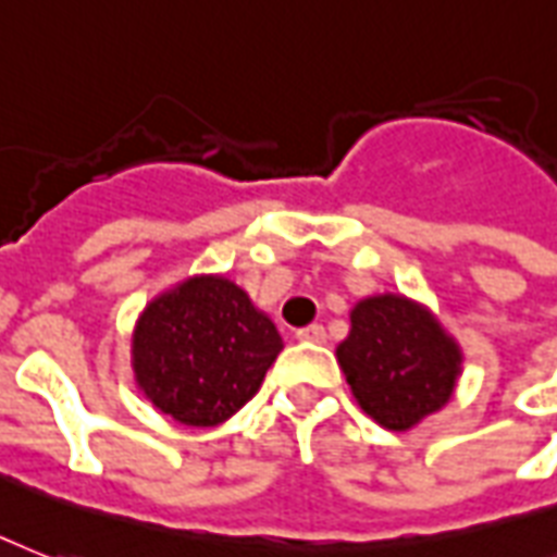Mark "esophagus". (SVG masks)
Returning a JSON list of instances; mask_svg holds the SVG:
<instances>
[{
  "instance_id": "obj_1",
  "label": "esophagus",
  "mask_w": 557,
  "mask_h": 557,
  "mask_svg": "<svg viewBox=\"0 0 557 557\" xmlns=\"http://www.w3.org/2000/svg\"><path fill=\"white\" fill-rule=\"evenodd\" d=\"M300 342H312V345H321V342H327V331L321 327V324H310V327H304V331L295 333Z\"/></svg>"
}]
</instances>
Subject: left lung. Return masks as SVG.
<instances>
[{"label": "left lung", "mask_w": 557, "mask_h": 557, "mask_svg": "<svg viewBox=\"0 0 557 557\" xmlns=\"http://www.w3.org/2000/svg\"><path fill=\"white\" fill-rule=\"evenodd\" d=\"M336 360L366 416L410 431L455 395L463 351L425 304L383 292L354 304Z\"/></svg>", "instance_id": "8db88e82"}]
</instances>
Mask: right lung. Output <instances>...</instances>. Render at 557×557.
I'll return each instance as SVG.
<instances>
[{
  "label": "right lung",
  "mask_w": 557,
  "mask_h": 557,
  "mask_svg": "<svg viewBox=\"0 0 557 557\" xmlns=\"http://www.w3.org/2000/svg\"><path fill=\"white\" fill-rule=\"evenodd\" d=\"M283 351L274 321L236 280L195 274L147 300L132 331L135 386L188 428L226 422Z\"/></svg>",
  "instance_id": "right-lung-1"
}]
</instances>
